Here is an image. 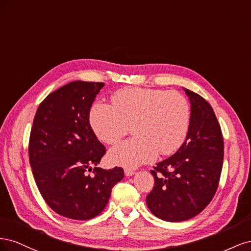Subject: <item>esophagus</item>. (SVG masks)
Wrapping results in <instances>:
<instances>
[{
	"label": "esophagus",
	"mask_w": 251,
	"mask_h": 251,
	"mask_svg": "<svg viewBox=\"0 0 251 251\" xmlns=\"http://www.w3.org/2000/svg\"><path fill=\"white\" fill-rule=\"evenodd\" d=\"M125 174H126V176L130 177V176H133V175L135 174V171L131 170V169H126L125 170Z\"/></svg>",
	"instance_id": "34e87169"
}]
</instances>
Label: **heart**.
Instances as JSON below:
<instances>
[{"mask_svg":"<svg viewBox=\"0 0 251 251\" xmlns=\"http://www.w3.org/2000/svg\"><path fill=\"white\" fill-rule=\"evenodd\" d=\"M89 121L97 138L117 143L132 126L134 137L109 151L113 164L135 168L154 160L157 154L170 155L186 139L191 108L177 91L125 88L111 97V105L100 101L91 107Z\"/></svg>","mask_w":251,"mask_h":251,"instance_id":"1","label":"heart"}]
</instances>
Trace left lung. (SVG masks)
Masks as SVG:
<instances>
[{
    "label": "left lung",
    "mask_w": 251,
    "mask_h": 251,
    "mask_svg": "<svg viewBox=\"0 0 251 251\" xmlns=\"http://www.w3.org/2000/svg\"><path fill=\"white\" fill-rule=\"evenodd\" d=\"M184 91L192 111L188 134L176 153L151 171L155 185L147 196L151 214L169 222L192 219L207 206L223 166V136L214 110L199 94Z\"/></svg>",
    "instance_id": "8db88e82"
}]
</instances>
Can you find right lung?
<instances>
[{"instance_id":"1","label":"right lung","mask_w":251,"mask_h":251,"mask_svg":"<svg viewBox=\"0 0 251 251\" xmlns=\"http://www.w3.org/2000/svg\"><path fill=\"white\" fill-rule=\"evenodd\" d=\"M103 86L75 80L50 93L37 108L30 132L29 161L37 188L51 209L69 219L100 215L125 176L118 166H95L105 148L90 126L89 113Z\"/></svg>"}]
</instances>
